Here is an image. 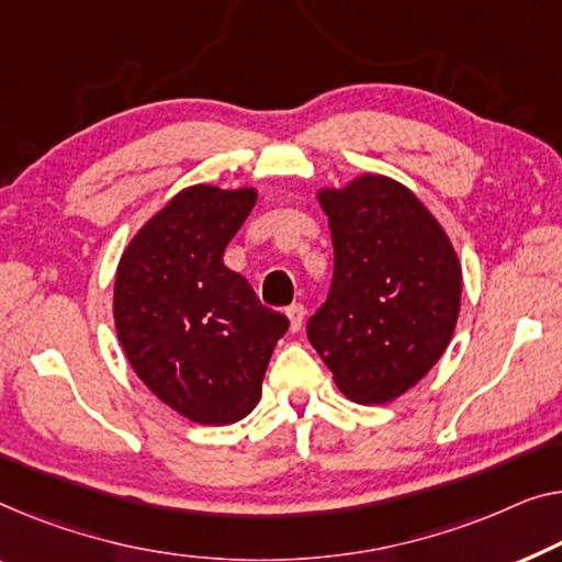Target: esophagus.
<instances>
[{"label": "esophagus", "mask_w": 562, "mask_h": 562, "mask_svg": "<svg viewBox=\"0 0 562 562\" xmlns=\"http://www.w3.org/2000/svg\"><path fill=\"white\" fill-rule=\"evenodd\" d=\"M284 313H288V317H290V330L292 333H297L300 328H303L305 315H307V310H305L303 303H292L288 310H284Z\"/></svg>", "instance_id": "obj_1"}]
</instances>
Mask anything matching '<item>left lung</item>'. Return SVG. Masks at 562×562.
Wrapping results in <instances>:
<instances>
[{
    "label": "left lung",
    "mask_w": 562,
    "mask_h": 562,
    "mask_svg": "<svg viewBox=\"0 0 562 562\" xmlns=\"http://www.w3.org/2000/svg\"><path fill=\"white\" fill-rule=\"evenodd\" d=\"M335 249L307 338L333 381L363 406L391 404L437 366L457 328L462 265L437 216L381 173L317 189Z\"/></svg>",
    "instance_id": "obj_1"
}]
</instances>
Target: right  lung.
Here are the masks:
<instances>
[{
    "label": "right lung",
    "instance_id": "obj_1",
    "mask_svg": "<svg viewBox=\"0 0 562 562\" xmlns=\"http://www.w3.org/2000/svg\"><path fill=\"white\" fill-rule=\"evenodd\" d=\"M255 204V187L181 189L133 234L115 270L125 358L150 393L194 424L227 426L252 412L290 325L222 262Z\"/></svg>",
    "mask_w": 562,
    "mask_h": 562
}]
</instances>
